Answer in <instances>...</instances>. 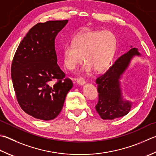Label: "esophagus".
Returning a JSON list of instances; mask_svg holds the SVG:
<instances>
[{"label": "esophagus", "mask_w": 156, "mask_h": 156, "mask_svg": "<svg viewBox=\"0 0 156 156\" xmlns=\"http://www.w3.org/2000/svg\"><path fill=\"white\" fill-rule=\"evenodd\" d=\"M76 82H77V83L78 84H80V85H83V84L86 83L85 80H84V78H78L77 80H76Z\"/></svg>", "instance_id": "34e87169"}]
</instances>
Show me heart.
<instances>
[{
    "label": "heart",
    "instance_id": "b5f03b06",
    "mask_svg": "<svg viewBox=\"0 0 156 156\" xmlns=\"http://www.w3.org/2000/svg\"><path fill=\"white\" fill-rule=\"evenodd\" d=\"M117 48V39L109 30H90L80 34L63 48V63L67 69H74L85 62L84 69L100 72L111 63Z\"/></svg>",
    "mask_w": 156,
    "mask_h": 156
}]
</instances>
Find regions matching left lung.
<instances>
[{"label": "left lung", "mask_w": 156, "mask_h": 156, "mask_svg": "<svg viewBox=\"0 0 156 156\" xmlns=\"http://www.w3.org/2000/svg\"><path fill=\"white\" fill-rule=\"evenodd\" d=\"M135 55H140V53L137 48H132L121 56L106 73L96 79L99 98L95 109L103 119H114L129 112L132 103L123 100L119 79Z\"/></svg>", "instance_id": "1"}]
</instances>
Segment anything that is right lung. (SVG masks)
Segmentation results:
<instances>
[{"mask_svg":"<svg viewBox=\"0 0 156 156\" xmlns=\"http://www.w3.org/2000/svg\"><path fill=\"white\" fill-rule=\"evenodd\" d=\"M68 20L35 24L14 55L11 72L20 106L38 119L52 120L63 108L72 81L57 64L55 41Z\"/></svg>","mask_w":156,"mask_h":156,"instance_id":"1","label":"right lung"}]
</instances>
